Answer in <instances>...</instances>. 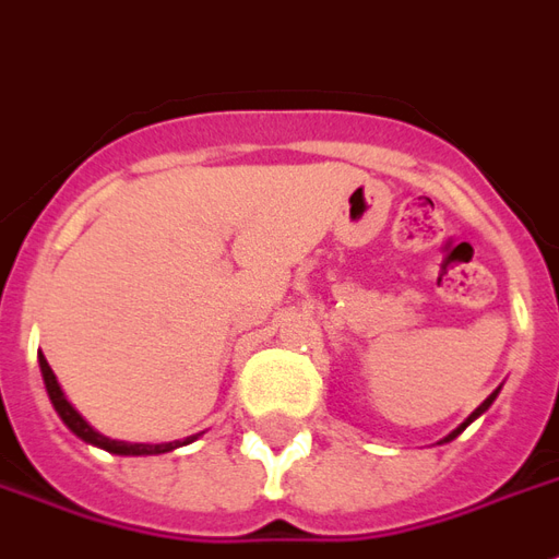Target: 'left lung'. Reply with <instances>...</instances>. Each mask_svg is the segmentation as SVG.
Segmentation results:
<instances>
[{
  "mask_svg": "<svg viewBox=\"0 0 559 559\" xmlns=\"http://www.w3.org/2000/svg\"><path fill=\"white\" fill-rule=\"evenodd\" d=\"M497 392H500V389H497ZM497 392H491V395H488V399H485V401H481V404H479V407H476V411H473V413H469V416H467V421H461V425H457V428H455V431H452V433H449V437H445V440H440V443H449V440H455V437H457V433H461V431H464V428H467V425H469V421H473V419H479V416H481V413H485V411H488V407H491V404H493V399H497Z\"/></svg>",
  "mask_w": 559,
  "mask_h": 559,
  "instance_id": "left-lung-1",
  "label": "left lung"
}]
</instances>
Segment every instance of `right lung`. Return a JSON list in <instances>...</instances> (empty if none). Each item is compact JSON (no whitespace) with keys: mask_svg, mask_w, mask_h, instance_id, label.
<instances>
[{"mask_svg":"<svg viewBox=\"0 0 559 559\" xmlns=\"http://www.w3.org/2000/svg\"><path fill=\"white\" fill-rule=\"evenodd\" d=\"M38 365H41L44 386H47V395H50L53 411L59 413V419L66 421L68 428L78 433L80 440H86V443L98 445V449H107V452H114V455H164V452H173L176 445H188L197 440V433L194 437H185V440H173V443H126V440H110V437H104V433L95 431L90 421L83 419V416L71 407V401L66 399V392L59 386L53 368L47 365L44 356H38Z\"/></svg>","mask_w":559,"mask_h":559,"instance_id":"add662e5","label":"right lung"}]
</instances>
